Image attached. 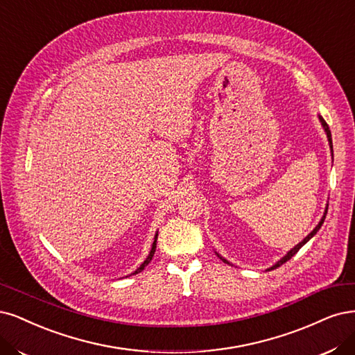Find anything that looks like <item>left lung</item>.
I'll return each instance as SVG.
<instances>
[{"instance_id":"obj_1","label":"left lung","mask_w":355,"mask_h":355,"mask_svg":"<svg viewBox=\"0 0 355 355\" xmlns=\"http://www.w3.org/2000/svg\"><path fill=\"white\" fill-rule=\"evenodd\" d=\"M319 120H320V123H322V126H323V130L326 132V137H327V141H329V146H331V151H332V158H334V145H332V135H331V129H329V126H327V123H326V121H324V119L319 114ZM326 213H327V204H326V209H324V213H323V217L320 218V222H319V225H317L311 232H310V234L307 235V236H305L300 243H297V245L294 247V248H292L291 251H288L284 257H282V259H280L279 261H276L272 267H268L267 268V270H273V268H276V267H279V266H282L284 263H286L288 260H291L292 259V257H294L298 251H300V248L301 247H304L305 245V243H307L315 234H317V232H319V229L322 227V225H323V222H324V218H326ZM217 254V252H216ZM217 257H218V259L220 260H222L223 263H226V264H230L226 259H225V257H222V255H220V254H217ZM232 266V264H230Z\"/></svg>"}]
</instances>
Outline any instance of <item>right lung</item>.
Returning <instances> with one entry per match:
<instances>
[{
  "label": "right lung",
  "mask_w": 355,
  "mask_h": 355,
  "mask_svg": "<svg viewBox=\"0 0 355 355\" xmlns=\"http://www.w3.org/2000/svg\"><path fill=\"white\" fill-rule=\"evenodd\" d=\"M157 236H158V232H155V236H154V242H153V245H151V251H150V254H148V257H146L145 259V261L137 268L135 272H133L132 275H137V273H139V272H142L144 268L148 266L150 263H151V260H153V257H154V252H155V248H157Z\"/></svg>",
  "instance_id": "right-lung-1"
}]
</instances>
